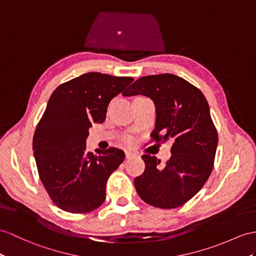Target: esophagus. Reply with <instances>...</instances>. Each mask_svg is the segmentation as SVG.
I'll list each match as a JSON object with an SVG mask.
<instances>
[{
	"label": "esophagus",
	"mask_w": 256,
	"mask_h": 256,
	"mask_svg": "<svg viewBox=\"0 0 256 256\" xmlns=\"http://www.w3.org/2000/svg\"><path fill=\"white\" fill-rule=\"evenodd\" d=\"M124 155H126V158H132L136 156V153L132 151H126L124 152Z\"/></svg>",
	"instance_id": "esophagus-1"
}]
</instances>
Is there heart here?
<instances>
[{
	"instance_id": "heart-1",
	"label": "heart",
	"mask_w": 256,
	"mask_h": 256,
	"mask_svg": "<svg viewBox=\"0 0 256 256\" xmlns=\"http://www.w3.org/2000/svg\"><path fill=\"white\" fill-rule=\"evenodd\" d=\"M124 144H127V146H132V143H134L132 139L130 138V136H126V138L124 139Z\"/></svg>"
}]
</instances>
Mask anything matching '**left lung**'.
Returning <instances> with one entry per match:
<instances>
[{
	"mask_svg": "<svg viewBox=\"0 0 256 256\" xmlns=\"http://www.w3.org/2000/svg\"><path fill=\"white\" fill-rule=\"evenodd\" d=\"M122 94H143L156 108L151 141L172 139V156L163 167L150 154L142 155L146 170L136 177L139 196L155 208L172 210L194 196L214 167L218 134L206 98L196 86L172 74L141 77Z\"/></svg>",
	"mask_w": 256,
	"mask_h": 256,
	"instance_id": "1",
	"label": "left lung"
}]
</instances>
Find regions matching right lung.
<instances>
[{
    "instance_id": "1",
    "label": "right lung",
    "mask_w": 256,
    "mask_h": 256,
    "mask_svg": "<svg viewBox=\"0 0 256 256\" xmlns=\"http://www.w3.org/2000/svg\"><path fill=\"white\" fill-rule=\"evenodd\" d=\"M132 77L88 72L54 90L36 127L32 148L39 177L56 206L74 214L89 213L105 201L110 174L124 160L116 148L86 151L93 122L106 118L110 100L127 88Z\"/></svg>"
}]
</instances>
